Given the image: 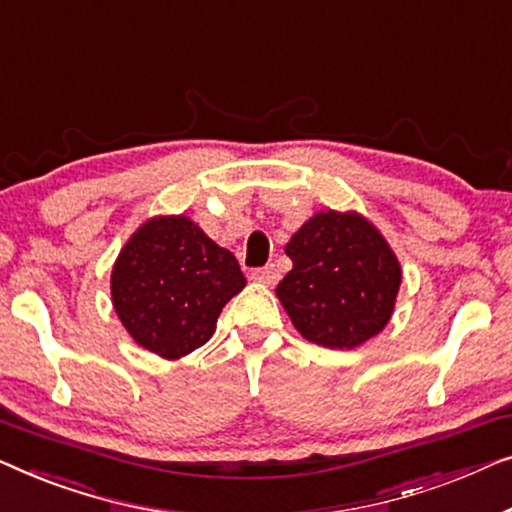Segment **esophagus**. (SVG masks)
Segmentation results:
<instances>
[{
	"label": "esophagus",
	"instance_id": "esophagus-1",
	"mask_svg": "<svg viewBox=\"0 0 512 512\" xmlns=\"http://www.w3.org/2000/svg\"><path fill=\"white\" fill-rule=\"evenodd\" d=\"M250 278L257 280V283H264V285H276L278 278H280V273H278L276 266L269 264V266H262V269L250 271Z\"/></svg>",
	"mask_w": 512,
	"mask_h": 512
}]
</instances>
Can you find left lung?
Listing matches in <instances>:
<instances>
[{
  "label": "left lung",
  "mask_w": 512,
  "mask_h": 512,
  "mask_svg": "<svg viewBox=\"0 0 512 512\" xmlns=\"http://www.w3.org/2000/svg\"><path fill=\"white\" fill-rule=\"evenodd\" d=\"M292 271L276 287L301 336L355 348L390 320L401 266L378 229L357 213H318L285 248Z\"/></svg>",
  "instance_id": "1"
}]
</instances>
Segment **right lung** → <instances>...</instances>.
Segmentation results:
<instances>
[{
    "label": "right lung",
    "mask_w": 512,
    "mask_h": 512,
    "mask_svg": "<svg viewBox=\"0 0 512 512\" xmlns=\"http://www.w3.org/2000/svg\"><path fill=\"white\" fill-rule=\"evenodd\" d=\"M243 285L236 257L183 215L146 222L122 248L111 276L120 322L164 359L204 345Z\"/></svg>",
    "instance_id": "obj_1"
}]
</instances>
